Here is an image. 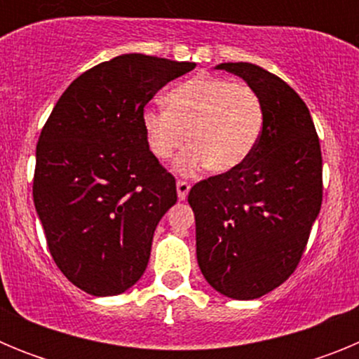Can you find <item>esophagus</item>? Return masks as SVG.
Segmentation results:
<instances>
[{
	"instance_id": "obj_1",
	"label": "esophagus",
	"mask_w": 359,
	"mask_h": 359,
	"mask_svg": "<svg viewBox=\"0 0 359 359\" xmlns=\"http://www.w3.org/2000/svg\"><path fill=\"white\" fill-rule=\"evenodd\" d=\"M176 190H177V198H180L183 201V199H187V196H189L190 183L185 182V180H177Z\"/></svg>"
}]
</instances>
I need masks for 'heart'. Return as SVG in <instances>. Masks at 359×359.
Masks as SVG:
<instances>
[{"instance_id":"1","label":"heart","mask_w":359,"mask_h":359,"mask_svg":"<svg viewBox=\"0 0 359 359\" xmlns=\"http://www.w3.org/2000/svg\"><path fill=\"white\" fill-rule=\"evenodd\" d=\"M163 102L167 111H144L142 128L158 160H170L189 138L192 147L177 160L180 172L203 167L230 172L248 160L259 144L264 109L255 90L244 82L196 75L174 86Z\"/></svg>"}]
</instances>
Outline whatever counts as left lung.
I'll list each match as a JSON object with an SVG mask.
<instances>
[{
    "label": "left lung",
    "instance_id": "8db88e82",
    "mask_svg": "<svg viewBox=\"0 0 359 359\" xmlns=\"http://www.w3.org/2000/svg\"><path fill=\"white\" fill-rule=\"evenodd\" d=\"M259 95L264 126L252 156L196 183V253L203 277L224 297L252 300L297 269L322 207V151L304 100L250 62H223Z\"/></svg>",
    "mask_w": 359,
    "mask_h": 359
}]
</instances>
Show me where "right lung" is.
Listing matches in <instances>:
<instances>
[{"mask_svg": "<svg viewBox=\"0 0 359 359\" xmlns=\"http://www.w3.org/2000/svg\"><path fill=\"white\" fill-rule=\"evenodd\" d=\"M196 62L123 53L66 88L36 147L34 205L57 268L95 297L144 275L176 180L149 149L144 107Z\"/></svg>", "mask_w": 359, "mask_h": 359, "instance_id": "right-lung-1", "label": "right lung"}]
</instances>
